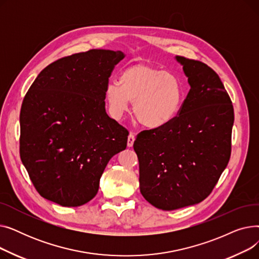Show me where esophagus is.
<instances>
[{
  "instance_id": "obj_1",
  "label": "esophagus",
  "mask_w": 259,
  "mask_h": 259,
  "mask_svg": "<svg viewBox=\"0 0 259 259\" xmlns=\"http://www.w3.org/2000/svg\"><path fill=\"white\" fill-rule=\"evenodd\" d=\"M134 141H135V135L133 133H130L129 137H128V141H127V146L132 147Z\"/></svg>"
}]
</instances>
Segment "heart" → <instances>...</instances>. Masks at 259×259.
Here are the masks:
<instances>
[{
  "instance_id": "obj_1",
  "label": "heart",
  "mask_w": 259,
  "mask_h": 259,
  "mask_svg": "<svg viewBox=\"0 0 259 259\" xmlns=\"http://www.w3.org/2000/svg\"><path fill=\"white\" fill-rule=\"evenodd\" d=\"M111 114L119 118L134 103L138 120L147 128L167 125L179 114L184 101V85L172 73L147 65H133L110 81L105 91Z\"/></svg>"
}]
</instances>
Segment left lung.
<instances>
[{
  "mask_svg": "<svg viewBox=\"0 0 259 259\" xmlns=\"http://www.w3.org/2000/svg\"><path fill=\"white\" fill-rule=\"evenodd\" d=\"M190 91L179 115L142 131L133 144L140 190L157 209L196 205L210 195L231 155L234 110L220 76L205 63L176 56Z\"/></svg>",
  "mask_w": 259,
  "mask_h": 259,
  "instance_id": "8db88e82",
  "label": "left lung"
}]
</instances>
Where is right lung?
I'll return each instance as SVG.
<instances>
[{
    "label": "right lung",
    "mask_w": 259,
    "mask_h": 259,
    "mask_svg": "<svg viewBox=\"0 0 259 259\" xmlns=\"http://www.w3.org/2000/svg\"><path fill=\"white\" fill-rule=\"evenodd\" d=\"M121 51L91 49L39 72L23 100L20 155L40 196L78 207L99 191L110 158L127 147L128 130L108 116L105 91Z\"/></svg>",
    "instance_id": "obj_1"
}]
</instances>
